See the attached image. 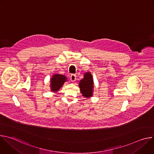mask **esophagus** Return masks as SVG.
<instances>
[{
    "label": "esophagus",
    "mask_w": 154,
    "mask_h": 154,
    "mask_svg": "<svg viewBox=\"0 0 154 154\" xmlns=\"http://www.w3.org/2000/svg\"><path fill=\"white\" fill-rule=\"evenodd\" d=\"M70 79L72 82H75L76 80V75L75 74H72L71 75V77H70Z\"/></svg>",
    "instance_id": "obj_1"
}]
</instances>
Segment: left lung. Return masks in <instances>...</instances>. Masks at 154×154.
Listing matches in <instances>:
<instances>
[{
    "label": "left lung",
    "instance_id": "obj_1",
    "mask_svg": "<svg viewBox=\"0 0 154 154\" xmlns=\"http://www.w3.org/2000/svg\"><path fill=\"white\" fill-rule=\"evenodd\" d=\"M79 86L80 93L84 97L90 98L93 96L94 81L90 72L84 74L83 78L80 80Z\"/></svg>",
    "mask_w": 154,
    "mask_h": 154
}]
</instances>
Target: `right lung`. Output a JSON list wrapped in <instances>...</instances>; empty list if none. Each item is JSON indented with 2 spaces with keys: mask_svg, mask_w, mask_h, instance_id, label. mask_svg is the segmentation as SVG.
I'll use <instances>...</instances> for the list:
<instances>
[{
  "mask_svg": "<svg viewBox=\"0 0 154 154\" xmlns=\"http://www.w3.org/2000/svg\"><path fill=\"white\" fill-rule=\"evenodd\" d=\"M68 78L64 75L54 74L50 80V87L52 92L57 93L64 85V82H67Z\"/></svg>",
  "mask_w": 154,
  "mask_h": 154,
  "instance_id": "add662e5",
  "label": "right lung"
}]
</instances>
